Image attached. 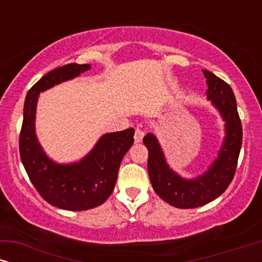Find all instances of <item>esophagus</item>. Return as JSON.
Instances as JSON below:
<instances>
[{
  "instance_id": "esophagus-1",
  "label": "esophagus",
  "mask_w": 262,
  "mask_h": 262,
  "mask_svg": "<svg viewBox=\"0 0 262 262\" xmlns=\"http://www.w3.org/2000/svg\"><path fill=\"white\" fill-rule=\"evenodd\" d=\"M145 136V132L142 130V128H136V132H135V142L136 143H141L143 137Z\"/></svg>"
}]
</instances>
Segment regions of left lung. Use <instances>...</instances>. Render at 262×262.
Listing matches in <instances>:
<instances>
[{
    "label": "left lung",
    "instance_id": "8db88e82",
    "mask_svg": "<svg viewBox=\"0 0 262 262\" xmlns=\"http://www.w3.org/2000/svg\"><path fill=\"white\" fill-rule=\"evenodd\" d=\"M209 89L206 98L225 121V137L218 156L205 173L185 179L168 166L157 138L148 134L143 143L148 148V171L154 191L164 202L179 209H193L218 198L235 175L242 145V125L234 92L227 82L211 71L203 70Z\"/></svg>",
    "mask_w": 262,
    "mask_h": 262
}]
</instances>
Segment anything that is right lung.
Returning <instances> with one entry per match:
<instances>
[{
	"label": "right lung",
	"instance_id": "right-lung-1",
	"mask_svg": "<svg viewBox=\"0 0 262 262\" xmlns=\"http://www.w3.org/2000/svg\"><path fill=\"white\" fill-rule=\"evenodd\" d=\"M89 69V64L71 63L50 71L28 91L24 105L21 162L39 194L51 205L69 211L89 210L106 202L116 186L121 160L134 144V128L111 132L87 156L69 164L52 161L39 144L34 126L39 94Z\"/></svg>",
	"mask_w": 262,
	"mask_h": 262
}]
</instances>
